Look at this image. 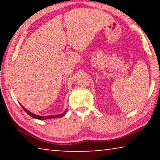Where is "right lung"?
Wrapping results in <instances>:
<instances>
[{"instance_id":"obj_1","label":"right lung","mask_w":160,"mask_h":160,"mask_svg":"<svg viewBox=\"0 0 160 160\" xmlns=\"http://www.w3.org/2000/svg\"><path fill=\"white\" fill-rule=\"evenodd\" d=\"M21 106L22 107V108L24 109V111H25L26 113H28V115H30V117H32V118H34V119H40V120H45V119H54V118H60V117H63L65 114V112H66V111H65L64 113H61V114H58V115H52V116H46V117H41V116H38V115H36V114H34V113H32L29 111L28 110H27L25 107H23L21 105Z\"/></svg>"}]
</instances>
